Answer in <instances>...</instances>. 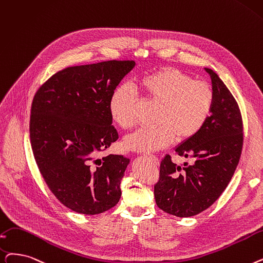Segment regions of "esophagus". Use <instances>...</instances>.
<instances>
[{
	"label": "esophagus",
	"mask_w": 263,
	"mask_h": 263,
	"mask_svg": "<svg viewBox=\"0 0 263 263\" xmlns=\"http://www.w3.org/2000/svg\"><path fill=\"white\" fill-rule=\"evenodd\" d=\"M148 157H149V158H151V159H153V160H154V161H155V162H157V163H158V162H159V161H158V158H157V157H156V156H154V155H148Z\"/></svg>",
	"instance_id": "esophagus-1"
}]
</instances>
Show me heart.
Returning <instances> with one entry per match:
<instances>
[{
	"label": "heart",
	"mask_w": 263,
	"mask_h": 263,
	"mask_svg": "<svg viewBox=\"0 0 263 263\" xmlns=\"http://www.w3.org/2000/svg\"><path fill=\"white\" fill-rule=\"evenodd\" d=\"M140 85L151 101L159 104L152 128L140 129L125 139L129 149L149 153L163 149L177 136L179 141L196 136L212 115L215 95L211 85L196 81L176 67H163L141 79ZM109 110L122 129L138 123L135 96L128 87L120 86L109 100Z\"/></svg>",
	"instance_id": "obj_1"
}]
</instances>
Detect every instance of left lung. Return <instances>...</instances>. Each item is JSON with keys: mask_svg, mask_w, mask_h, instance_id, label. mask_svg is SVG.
I'll return each instance as SVG.
<instances>
[{"mask_svg": "<svg viewBox=\"0 0 263 263\" xmlns=\"http://www.w3.org/2000/svg\"><path fill=\"white\" fill-rule=\"evenodd\" d=\"M215 102L203 129L176 147L178 156L192 163L177 165L166 155L154 186L159 209L177 217H190L209 209L229 184L241 158L244 133L238 104L230 90L211 68Z\"/></svg>", "mask_w": 263, "mask_h": 263, "instance_id": "1", "label": "left lung"}]
</instances>
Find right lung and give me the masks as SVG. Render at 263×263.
I'll use <instances>...</instances> for the list:
<instances>
[{
  "instance_id": "1",
  "label": "right lung",
  "mask_w": 263,
  "mask_h": 263,
  "mask_svg": "<svg viewBox=\"0 0 263 263\" xmlns=\"http://www.w3.org/2000/svg\"><path fill=\"white\" fill-rule=\"evenodd\" d=\"M132 60L66 67L36 91L30 141L40 172L64 206L84 215L104 213L119 202L120 181L130 159L100 157L119 138L109 100Z\"/></svg>"
}]
</instances>
